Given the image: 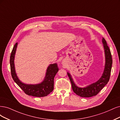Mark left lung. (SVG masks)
<instances>
[{
    "label": "left lung",
    "instance_id": "8db88e82",
    "mask_svg": "<svg viewBox=\"0 0 120 120\" xmlns=\"http://www.w3.org/2000/svg\"><path fill=\"white\" fill-rule=\"evenodd\" d=\"M102 43L105 53V64L103 74L98 81L96 82L89 85L83 88L77 86L74 82L71 74L67 72V74L71 81L72 90L75 93L81 97L88 98L96 96L101 91L109 82L111 74L112 58L110 49L108 47L107 42L104 38H102Z\"/></svg>",
    "mask_w": 120,
    "mask_h": 120
}]
</instances>
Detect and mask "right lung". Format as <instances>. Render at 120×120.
Segmentation results:
<instances>
[{"instance_id": "add662e5", "label": "right lung", "mask_w": 120, "mask_h": 120, "mask_svg": "<svg viewBox=\"0 0 120 120\" xmlns=\"http://www.w3.org/2000/svg\"><path fill=\"white\" fill-rule=\"evenodd\" d=\"M18 43L14 46L10 57L11 73L14 82L24 92L29 96L37 97H45L52 92L54 89V79L59 70L57 63L50 64L46 70L44 79L40 83L27 84L23 83L19 80L15 71L14 59Z\"/></svg>"}]
</instances>
